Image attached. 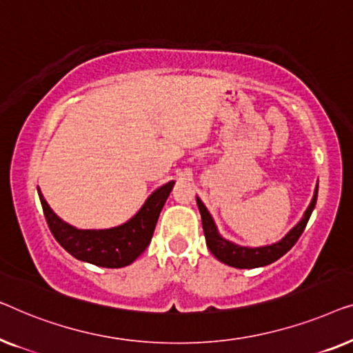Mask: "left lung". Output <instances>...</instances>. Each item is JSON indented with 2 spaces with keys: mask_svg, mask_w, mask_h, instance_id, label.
<instances>
[{
  "mask_svg": "<svg viewBox=\"0 0 353 353\" xmlns=\"http://www.w3.org/2000/svg\"><path fill=\"white\" fill-rule=\"evenodd\" d=\"M316 195H319V187L315 188L314 200H312L309 210L305 211V216L302 217L299 224L292 228V230L288 233L281 241L275 243V245L262 246V248H243L224 240V238L217 233V228L214 225V222H212V217L210 216V212H208L205 205H203L200 198H196V205L201 214V224H203V232H205L206 245L217 259L224 262L227 265L235 267V269H256V267L269 265L276 259H280L283 254H286V252L296 245V241L299 240V236L302 235V232H304L307 222L310 219L312 211H314L315 208Z\"/></svg>",
  "mask_w": 353,
  "mask_h": 353,
  "instance_id": "left-lung-1",
  "label": "left lung"
}]
</instances>
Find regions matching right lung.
<instances>
[{"instance_id":"1","label":"right lung","mask_w":353,"mask_h":353,"mask_svg":"<svg viewBox=\"0 0 353 353\" xmlns=\"http://www.w3.org/2000/svg\"><path fill=\"white\" fill-rule=\"evenodd\" d=\"M172 185L174 182H168L166 185L158 188L131 221L108 230H78L59 219L41 193L38 192V195L49 230L63 250L89 264L120 269L132 264L150 245L158 217L170 196Z\"/></svg>"}]
</instances>
